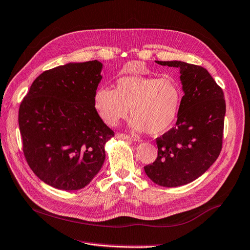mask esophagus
<instances>
[{"label":"esophagus","instance_id":"obj_1","mask_svg":"<svg viewBox=\"0 0 250 250\" xmlns=\"http://www.w3.org/2000/svg\"><path fill=\"white\" fill-rule=\"evenodd\" d=\"M117 138H121V139H132V137L127 134H125V133H118L117 135H116Z\"/></svg>","mask_w":250,"mask_h":250}]
</instances>
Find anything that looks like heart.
<instances>
[{"instance_id":"obj_1","label":"heart","mask_w":250,"mask_h":250,"mask_svg":"<svg viewBox=\"0 0 250 250\" xmlns=\"http://www.w3.org/2000/svg\"><path fill=\"white\" fill-rule=\"evenodd\" d=\"M183 101L180 83L171 77L127 75L117 80L115 89L100 87L94 96V105L100 118L116 125L129 113L131 126L159 135L176 123Z\"/></svg>"}]
</instances>
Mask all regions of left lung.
I'll use <instances>...</instances> for the list:
<instances>
[{"mask_svg": "<svg viewBox=\"0 0 250 250\" xmlns=\"http://www.w3.org/2000/svg\"><path fill=\"white\" fill-rule=\"evenodd\" d=\"M180 69L184 91L176 125L155 139L158 156L144 167L161 187L188 184L210 168L223 148L224 91L206 68L184 62H160Z\"/></svg>", "mask_w": 250, "mask_h": 250, "instance_id": "1", "label": "left lung"}]
</instances>
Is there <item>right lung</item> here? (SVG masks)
<instances>
[{
    "instance_id": "1",
    "label": "right lung",
    "mask_w": 250,
    "mask_h": 250,
    "mask_svg": "<svg viewBox=\"0 0 250 250\" xmlns=\"http://www.w3.org/2000/svg\"><path fill=\"white\" fill-rule=\"evenodd\" d=\"M102 63L70 62L42 72L19 107L22 149L28 166L55 188L88 184L105 160L104 145L114 131L94 105Z\"/></svg>"
}]
</instances>
